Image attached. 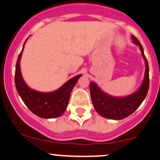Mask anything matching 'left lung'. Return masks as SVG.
<instances>
[{
    "label": "left lung",
    "instance_id": "8db88e82",
    "mask_svg": "<svg viewBox=\"0 0 160 160\" xmlns=\"http://www.w3.org/2000/svg\"><path fill=\"white\" fill-rule=\"evenodd\" d=\"M133 42L139 46L145 61V74L141 86L137 92L124 97H114L105 93L94 82H90V93L94 109L103 118L112 120H121L130 116L139 108L145 99L149 90V66L140 42L132 36Z\"/></svg>",
    "mask_w": 160,
    "mask_h": 160
}]
</instances>
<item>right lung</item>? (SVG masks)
<instances>
[{
    "instance_id": "add662e5",
    "label": "right lung",
    "mask_w": 160,
    "mask_h": 160,
    "mask_svg": "<svg viewBox=\"0 0 160 160\" xmlns=\"http://www.w3.org/2000/svg\"><path fill=\"white\" fill-rule=\"evenodd\" d=\"M26 41L16 64L15 85L17 91L27 107L37 116L46 119L60 117L66 110L72 90L82 75H76L67 81L54 92H41L30 88L22 77L20 65Z\"/></svg>"
}]
</instances>
